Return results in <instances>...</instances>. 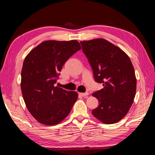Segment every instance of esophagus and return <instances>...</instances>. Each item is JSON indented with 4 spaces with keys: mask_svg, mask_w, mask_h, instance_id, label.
I'll return each instance as SVG.
<instances>
[{
    "mask_svg": "<svg viewBox=\"0 0 155 155\" xmlns=\"http://www.w3.org/2000/svg\"><path fill=\"white\" fill-rule=\"evenodd\" d=\"M88 94H89V93H88V92H85V93H78V95H80V96H83V97H85V96H87Z\"/></svg>",
    "mask_w": 155,
    "mask_h": 155,
    "instance_id": "34e87169",
    "label": "esophagus"
}]
</instances>
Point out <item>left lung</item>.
Returning a JSON list of instances; mask_svg holds the SVG:
<instances>
[{
  "instance_id": "1",
  "label": "left lung",
  "mask_w": 155,
  "mask_h": 155,
  "mask_svg": "<svg viewBox=\"0 0 155 155\" xmlns=\"http://www.w3.org/2000/svg\"><path fill=\"white\" fill-rule=\"evenodd\" d=\"M80 44L94 80L103 85L92 94L99 102L92 114L105 124L117 122L127 114L135 96L137 80L130 59L120 48L104 39Z\"/></svg>"
}]
</instances>
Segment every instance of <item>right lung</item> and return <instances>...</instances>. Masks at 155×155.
I'll return each instance as SVG.
<instances>
[{
  "label": "right lung",
  "instance_id": "add662e5",
  "mask_svg": "<svg viewBox=\"0 0 155 155\" xmlns=\"http://www.w3.org/2000/svg\"><path fill=\"white\" fill-rule=\"evenodd\" d=\"M80 49L76 40L45 41L25 59L21 72L22 96L31 114L41 124L61 122L77 100L76 91H67L54 84L63 65Z\"/></svg>",
  "mask_w": 155,
  "mask_h": 155
}]
</instances>
